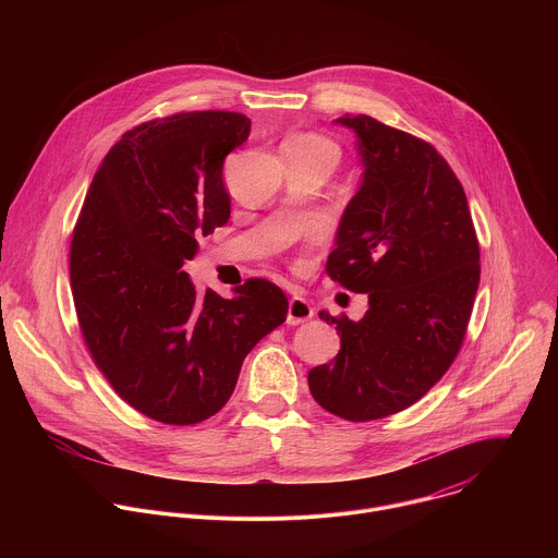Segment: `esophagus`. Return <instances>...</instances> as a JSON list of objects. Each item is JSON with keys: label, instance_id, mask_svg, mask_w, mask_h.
Wrapping results in <instances>:
<instances>
[{"label": "esophagus", "instance_id": "34e87169", "mask_svg": "<svg viewBox=\"0 0 558 558\" xmlns=\"http://www.w3.org/2000/svg\"><path fill=\"white\" fill-rule=\"evenodd\" d=\"M313 306L304 300V298H300V295H293L291 300H289V311H287V323L289 325H300V323H306V320H311L313 317Z\"/></svg>", "mask_w": 558, "mask_h": 558}]
</instances>
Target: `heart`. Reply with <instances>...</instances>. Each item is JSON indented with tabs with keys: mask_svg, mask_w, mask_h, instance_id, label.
<instances>
[{
	"mask_svg": "<svg viewBox=\"0 0 558 558\" xmlns=\"http://www.w3.org/2000/svg\"><path fill=\"white\" fill-rule=\"evenodd\" d=\"M293 143H300V145H306V147H317V149H331V151H338L333 143H329L327 138H320V136H300L295 138Z\"/></svg>",
	"mask_w": 558,
	"mask_h": 558,
	"instance_id": "obj_1",
	"label": "heart"
}]
</instances>
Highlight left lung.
I'll list each match as a JSON object with an SVG mask.
<instances>
[{
    "instance_id": "obj_1",
    "label": "left lung",
    "mask_w": 558,
    "mask_h": 558,
    "mask_svg": "<svg viewBox=\"0 0 558 558\" xmlns=\"http://www.w3.org/2000/svg\"><path fill=\"white\" fill-rule=\"evenodd\" d=\"M333 123L355 134L362 179L327 274L366 293L368 311L357 323L320 313L342 349L308 371V388L325 411L371 422L422 400L450 368L480 287V243L463 187L430 143L366 114Z\"/></svg>"
}]
</instances>
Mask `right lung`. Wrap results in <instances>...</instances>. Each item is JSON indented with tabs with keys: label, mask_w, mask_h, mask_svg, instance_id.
<instances>
[{
	"label": "right lung",
	"mask_w": 558,
	"mask_h": 558,
	"mask_svg": "<svg viewBox=\"0 0 558 558\" xmlns=\"http://www.w3.org/2000/svg\"><path fill=\"white\" fill-rule=\"evenodd\" d=\"M252 121L205 110L143 123L106 154L70 245V287L84 340L138 413L174 426L216 415L247 353L287 320V295L247 280L198 293L185 263L222 227L225 156Z\"/></svg>",
	"instance_id": "1"
}]
</instances>
